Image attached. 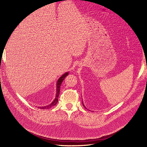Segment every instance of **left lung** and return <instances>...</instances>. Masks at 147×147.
I'll return each mask as SVG.
<instances>
[{
    "instance_id": "1",
    "label": "left lung",
    "mask_w": 147,
    "mask_h": 147,
    "mask_svg": "<svg viewBox=\"0 0 147 147\" xmlns=\"http://www.w3.org/2000/svg\"><path fill=\"white\" fill-rule=\"evenodd\" d=\"M83 105H84V104H83ZM85 108H86V107H85Z\"/></svg>"
}]
</instances>
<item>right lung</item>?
I'll list each match as a JSON object with an SVG mask.
<instances>
[{
  "label": "right lung",
  "mask_w": 147,
  "mask_h": 147,
  "mask_svg": "<svg viewBox=\"0 0 147 147\" xmlns=\"http://www.w3.org/2000/svg\"><path fill=\"white\" fill-rule=\"evenodd\" d=\"M68 72H67V73H65L64 74H63L62 76H61L59 79H58V80L57 81V94H56L55 98L54 99V100L52 102V103L51 104H50L49 105H48V106L42 107H38L39 108H40V109H48V108H50L51 107H53V106H55V105L57 103L58 100V96H59V94H60L61 84L62 82L63 81V80L65 79V77L68 76Z\"/></svg>",
  "instance_id": "1"
}]
</instances>
